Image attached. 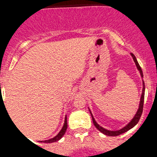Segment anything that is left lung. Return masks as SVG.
I'll list each match as a JSON object with an SVG mask.
<instances>
[{"mask_svg":"<svg viewBox=\"0 0 157 157\" xmlns=\"http://www.w3.org/2000/svg\"><path fill=\"white\" fill-rule=\"evenodd\" d=\"M130 55H131V56L133 57V59H134V63H135L137 68H138V70L139 71L140 75H141V77L143 78V73H142V71H141V67H140V65H139V63H138V60H137V59H136L135 56H134L133 53H130ZM142 86H143V88H142V93H141V99H140L139 107H138V111H137V112H136L135 116H134V118H133L132 120H130V122L128 123V124H127V126H125V127H123V128L120 129V130H107V129H105L104 127H101V126H100L99 124H98V123L96 122V120H94V116H93V114L91 113L90 110L89 109V110H90V112L91 116H92L93 123H94V126L96 127V128L98 129L99 131H101L102 134H105V135H107V136H118V135H120V134H123V133L127 132V131H128L129 130H130L131 128H133V127H134V126H135L136 124L138 123V121H139L140 118H141V114H142V111H143L144 98H145V82H144L143 80H142Z\"/></svg>","mask_w":157,"mask_h":157,"instance_id":"8db88e82","label":"left lung"}]
</instances>
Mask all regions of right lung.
I'll list each match as a JSON object with an SVG mask.
<instances>
[{"instance_id":"add662e5","label":"right lung","mask_w":157,"mask_h":157,"mask_svg":"<svg viewBox=\"0 0 157 157\" xmlns=\"http://www.w3.org/2000/svg\"><path fill=\"white\" fill-rule=\"evenodd\" d=\"M67 128V116L65 117V120H64V123H63V126L62 127V129L60 130L58 134L56 136H55L54 138H51V139H48V140H45V141H41V142H45V143H52V142H55V141H59L60 138L64 135L65 132H66V130Z\"/></svg>"}]
</instances>
